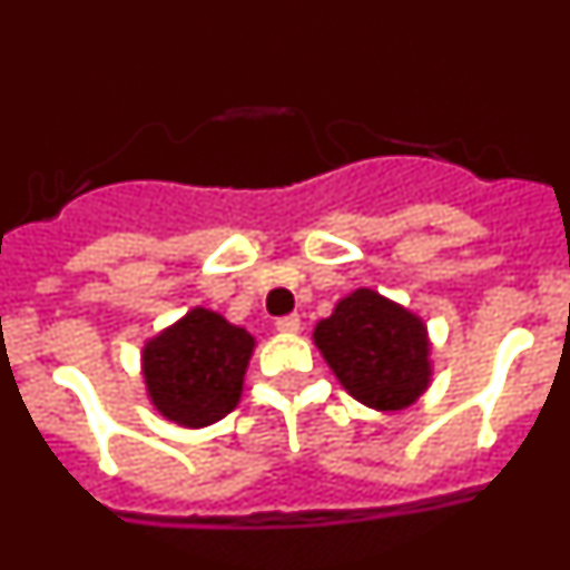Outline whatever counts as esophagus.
<instances>
[{
    "instance_id": "1",
    "label": "esophagus",
    "mask_w": 570,
    "mask_h": 570,
    "mask_svg": "<svg viewBox=\"0 0 570 570\" xmlns=\"http://www.w3.org/2000/svg\"><path fill=\"white\" fill-rule=\"evenodd\" d=\"M299 316H282L279 322H276V331H279V334H285V336H294V334H299Z\"/></svg>"
}]
</instances>
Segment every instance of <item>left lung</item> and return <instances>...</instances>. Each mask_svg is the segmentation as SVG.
<instances>
[{
	"label": "left lung",
	"mask_w": 570,
	"mask_h": 570,
	"mask_svg": "<svg viewBox=\"0 0 570 570\" xmlns=\"http://www.w3.org/2000/svg\"><path fill=\"white\" fill-rule=\"evenodd\" d=\"M314 345L347 394L374 411H405L431 387L425 320L374 288L342 296L316 322Z\"/></svg>",
	"instance_id": "obj_1"
}]
</instances>
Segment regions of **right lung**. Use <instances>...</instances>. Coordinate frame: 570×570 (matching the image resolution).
<instances>
[{"instance_id": "obj_1", "label": "right lung", "mask_w": 570, "mask_h": 570, "mask_svg": "<svg viewBox=\"0 0 570 570\" xmlns=\"http://www.w3.org/2000/svg\"><path fill=\"white\" fill-rule=\"evenodd\" d=\"M254 334L196 305L142 345V380L150 405L179 428H208L239 405Z\"/></svg>"}]
</instances>
